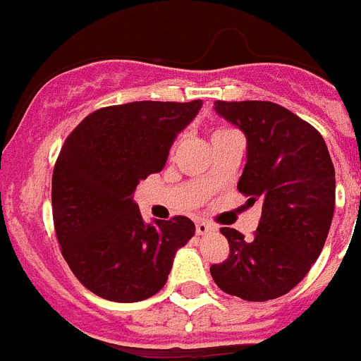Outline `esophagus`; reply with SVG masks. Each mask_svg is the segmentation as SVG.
Segmentation results:
<instances>
[{"label":"esophagus","mask_w":361,"mask_h":361,"mask_svg":"<svg viewBox=\"0 0 361 361\" xmlns=\"http://www.w3.org/2000/svg\"><path fill=\"white\" fill-rule=\"evenodd\" d=\"M214 228H216L214 225H210L208 221H202V219L201 221L195 223V232H197L199 236H202V234H208V232H212Z\"/></svg>","instance_id":"1"}]
</instances>
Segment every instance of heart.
Returning a JSON list of instances; mask_svg holds the SVG:
<instances>
[{
  "instance_id": "heart-1",
  "label": "heart",
  "mask_w": 361,
  "mask_h": 361,
  "mask_svg": "<svg viewBox=\"0 0 361 361\" xmlns=\"http://www.w3.org/2000/svg\"><path fill=\"white\" fill-rule=\"evenodd\" d=\"M227 130H228V129H219V130H216V133H214V134H221V133H227Z\"/></svg>"
}]
</instances>
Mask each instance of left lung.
Masks as SVG:
<instances>
[{
  "instance_id": "left-lung-1",
  "label": "left lung",
  "mask_w": 361,
  "mask_h": 361,
  "mask_svg": "<svg viewBox=\"0 0 361 361\" xmlns=\"http://www.w3.org/2000/svg\"><path fill=\"white\" fill-rule=\"evenodd\" d=\"M214 109L243 130L247 164L238 190L262 202L251 240L223 227L228 258L210 267L225 293L243 300L282 297L319 258L334 216L336 171L319 130L271 101H216Z\"/></svg>"
}]
</instances>
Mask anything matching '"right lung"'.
I'll list each match as a JSON object with an SVG mask.
<instances>
[{
  "label": "right lung",
  "mask_w": 361,
  "mask_h": 361,
  "mask_svg": "<svg viewBox=\"0 0 361 361\" xmlns=\"http://www.w3.org/2000/svg\"><path fill=\"white\" fill-rule=\"evenodd\" d=\"M202 101H134L88 114L66 138L51 183L53 223L77 281L114 302L159 293L175 252L195 234L184 216L145 223L133 193L166 166Z\"/></svg>",
  "instance_id": "1"
}]
</instances>
